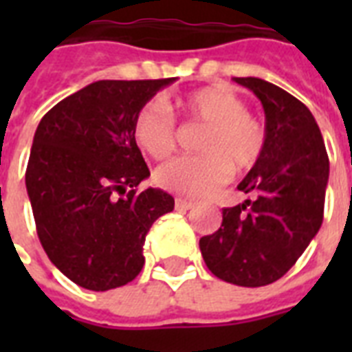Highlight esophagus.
<instances>
[{
  "mask_svg": "<svg viewBox=\"0 0 352 352\" xmlns=\"http://www.w3.org/2000/svg\"><path fill=\"white\" fill-rule=\"evenodd\" d=\"M175 208L181 210V212H186V210L193 208V203H192V201H188V199L177 197L175 199Z\"/></svg>",
  "mask_w": 352,
  "mask_h": 352,
  "instance_id": "1",
  "label": "esophagus"
}]
</instances>
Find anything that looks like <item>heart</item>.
Listing matches in <instances>:
<instances>
[{"label": "heart", "mask_w": 352, "mask_h": 352, "mask_svg": "<svg viewBox=\"0 0 352 352\" xmlns=\"http://www.w3.org/2000/svg\"><path fill=\"white\" fill-rule=\"evenodd\" d=\"M190 120L204 124L199 155H184L160 166L155 182L168 192L184 197H206L230 179L232 171H246L261 159L267 133L259 120L234 91L208 85L179 102ZM135 142L151 159L162 160L175 149L177 124L171 113L159 104H148L133 124Z\"/></svg>", "instance_id": "heart-1"}]
</instances>
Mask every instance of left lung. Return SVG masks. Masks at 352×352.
I'll use <instances>...</instances> for the list:
<instances>
[{"label":"left lung","mask_w":352,"mask_h":352,"mask_svg":"<svg viewBox=\"0 0 352 352\" xmlns=\"http://www.w3.org/2000/svg\"><path fill=\"white\" fill-rule=\"evenodd\" d=\"M261 100L267 144L239 182L243 204L223 208L217 232L199 248L210 272L226 283L263 287L283 278L323 221L329 157L309 107L261 78H234Z\"/></svg>","instance_id":"obj_1"}]
</instances>
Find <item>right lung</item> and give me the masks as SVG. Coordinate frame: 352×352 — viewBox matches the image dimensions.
Returning a JSON list of instances; mask_svg holds the SVG:
<instances>
[{
    "label": "right lung",
    "mask_w": 352,
    "mask_h": 352,
    "mask_svg": "<svg viewBox=\"0 0 352 352\" xmlns=\"http://www.w3.org/2000/svg\"><path fill=\"white\" fill-rule=\"evenodd\" d=\"M171 82L98 80L38 124L25 171L36 232L52 265L84 289L102 292L137 278L146 234L175 206L159 188L133 190L149 177L133 124Z\"/></svg>",
    "instance_id": "right-lung-1"
}]
</instances>
